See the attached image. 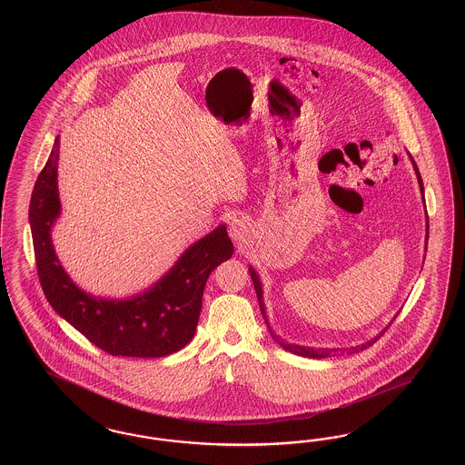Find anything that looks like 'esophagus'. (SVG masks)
<instances>
[{"label": "esophagus", "instance_id": "esophagus-1", "mask_svg": "<svg viewBox=\"0 0 465 465\" xmlns=\"http://www.w3.org/2000/svg\"><path fill=\"white\" fill-rule=\"evenodd\" d=\"M228 233H230L232 240H235L237 243H243L247 237H249V233H251L249 222L243 216H235L230 222V225H228Z\"/></svg>", "mask_w": 465, "mask_h": 465}]
</instances>
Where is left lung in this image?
Returning a JSON list of instances; mask_svg holds the SVG:
<instances>
[{
	"mask_svg": "<svg viewBox=\"0 0 465 465\" xmlns=\"http://www.w3.org/2000/svg\"><path fill=\"white\" fill-rule=\"evenodd\" d=\"M411 160H412V156H411ZM412 165H414V170H416V175H418V183H420V187H421L422 193V191H424V189H422V179L421 175H420L418 165H416V162H414V160H412ZM426 220H428V218H426ZM428 232H430V223H426V240H428ZM249 272H251L253 288H255V293H257L259 307H261V312H262V315H264V319H266V309H264V300H262V286H261V282H259V276H257V272H255L252 268H249ZM266 322H268V321H266ZM276 341L280 342V346H282L286 351L293 352V354H298V356H305V358H317V360H321V358H327V356H331L332 352L338 351V350H313V348H303V346H296V344H288V342H284V341H282V339L278 338H276ZM375 341H377V338L371 339V341H368V342L361 344V346H354V348H350L348 352L352 354V352L363 351V350H366L368 346H371Z\"/></svg>",
	"mask_w": 465,
	"mask_h": 465,
	"instance_id": "obj_1",
	"label": "left lung"
}]
</instances>
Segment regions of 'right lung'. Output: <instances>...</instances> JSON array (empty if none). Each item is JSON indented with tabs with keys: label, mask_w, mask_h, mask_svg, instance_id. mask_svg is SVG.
<instances>
[{
	"label": "right lung",
	"mask_w": 465,
	"mask_h": 465,
	"mask_svg": "<svg viewBox=\"0 0 465 465\" xmlns=\"http://www.w3.org/2000/svg\"><path fill=\"white\" fill-rule=\"evenodd\" d=\"M57 160L59 138L35 181L28 208L37 274L47 302L92 344L113 356L162 358L183 350L194 338L210 274L233 253L225 225L193 243L144 293L127 300L88 295L64 272L51 240L61 213Z\"/></svg>",
	"instance_id": "add662e5"
}]
</instances>
